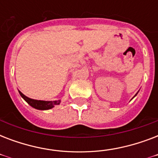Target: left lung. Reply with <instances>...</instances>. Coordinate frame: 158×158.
I'll return each instance as SVG.
<instances>
[{
    "label": "left lung",
    "mask_w": 158,
    "mask_h": 158,
    "mask_svg": "<svg viewBox=\"0 0 158 158\" xmlns=\"http://www.w3.org/2000/svg\"><path fill=\"white\" fill-rule=\"evenodd\" d=\"M138 93H139V91H138ZM138 93H137V94H135V97L136 96V95H137V94H138ZM135 97H134V98H135ZM133 98H132V99H133Z\"/></svg>",
    "instance_id": "8db88e82"
}]
</instances>
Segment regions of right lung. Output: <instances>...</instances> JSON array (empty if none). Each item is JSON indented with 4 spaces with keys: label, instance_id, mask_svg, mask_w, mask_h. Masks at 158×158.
<instances>
[{
    "label": "right lung",
    "instance_id": "obj_1",
    "mask_svg": "<svg viewBox=\"0 0 158 158\" xmlns=\"http://www.w3.org/2000/svg\"><path fill=\"white\" fill-rule=\"evenodd\" d=\"M19 94H20L22 98L24 101L30 105L32 107L35 108L37 110H49L53 108L56 105H59L60 103V100H56V101H43V100H35V99L29 98L28 97H26L24 94H23L20 91H19Z\"/></svg>",
    "mask_w": 158,
    "mask_h": 158
}]
</instances>
